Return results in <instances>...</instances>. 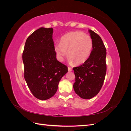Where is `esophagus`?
<instances>
[{"label": "esophagus", "instance_id": "obj_1", "mask_svg": "<svg viewBox=\"0 0 131 131\" xmlns=\"http://www.w3.org/2000/svg\"><path fill=\"white\" fill-rule=\"evenodd\" d=\"M68 71L69 72H71V71L72 70V69L70 68V67H68Z\"/></svg>", "mask_w": 131, "mask_h": 131}]
</instances>
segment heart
I'll return each mask as SVG.
<instances>
[{
    "label": "heart",
    "mask_w": 131,
    "mask_h": 131,
    "mask_svg": "<svg viewBox=\"0 0 131 131\" xmlns=\"http://www.w3.org/2000/svg\"><path fill=\"white\" fill-rule=\"evenodd\" d=\"M93 47L92 39L80 31L66 34L55 44L54 49L58 59L62 61L67 55L70 63L79 65L84 63L90 57Z\"/></svg>",
    "instance_id": "heart-1"
}]
</instances>
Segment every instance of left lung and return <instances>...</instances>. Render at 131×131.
Masks as SVG:
<instances>
[{"instance_id":"1","label":"left lung","mask_w":131,"mask_h":131,"mask_svg":"<svg viewBox=\"0 0 131 131\" xmlns=\"http://www.w3.org/2000/svg\"><path fill=\"white\" fill-rule=\"evenodd\" d=\"M89 31L93 41L90 56L82 65L73 68L74 90L78 96L86 100L93 98L100 92L106 72V51L103 42L94 31Z\"/></svg>"}]
</instances>
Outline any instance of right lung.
Segmentation results:
<instances>
[{"label":"right lung","mask_w":131,"mask_h":131,"mask_svg":"<svg viewBox=\"0 0 131 131\" xmlns=\"http://www.w3.org/2000/svg\"><path fill=\"white\" fill-rule=\"evenodd\" d=\"M52 28L41 27L26 40L22 54L24 77L33 96L46 100L57 92L68 68L56 59Z\"/></svg>","instance_id":"right-lung-1"}]
</instances>
